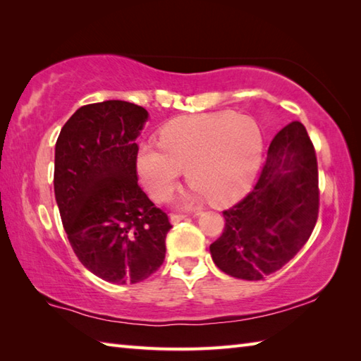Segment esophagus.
Instances as JSON below:
<instances>
[{
  "label": "esophagus",
  "instance_id": "obj_1",
  "mask_svg": "<svg viewBox=\"0 0 361 361\" xmlns=\"http://www.w3.org/2000/svg\"><path fill=\"white\" fill-rule=\"evenodd\" d=\"M186 216L185 214H171V221L175 225V224H180L181 220H185Z\"/></svg>",
  "mask_w": 361,
  "mask_h": 361
}]
</instances>
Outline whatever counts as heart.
Listing matches in <instances>:
<instances>
[{"label":"heart","mask_w":361,"mask_h":361,"mask_svg":"<svg viewBox=\"0 0 361 361\" xmlns=\"http://www.w3.org/2000/svg\"><path fill=\"white\" fill-rule=\"evenodd\" d=\"M159 143L137 150V172L157 202L172 195L188 169L192 197L228 203L255 180L262 159L264 137L257 122L235 111L180 116L159 133Z\"/></svg>","instance_id":"heart-1"}]
</instances>
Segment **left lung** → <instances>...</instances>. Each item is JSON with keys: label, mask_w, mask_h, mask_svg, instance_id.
<instances>
[{"label": "left lung", "mask_w": 361, "mask_h": 361, "mask_svg": "<svg viewBox=\"0 0 361 361\" xmlns=\"http://www.w3.org/2000/svg\"><path fill=\"white\" fill-rule=\"evenodd\" d=\"M318 209L315 147L293 121L274 136L251 192L224 211L225 229L209 247L214 264L237 279H264L304 247Z\"/></svg>", "instance_id": "1"}]
</instances>
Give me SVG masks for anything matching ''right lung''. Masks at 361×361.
I'll return each mask as SVG.
<instances>
[{"instance_id": "add662e5", "label": "right lung", "mask_w": 361, "mask_h": 361, "mask_svg": "<svg viewBox=\"0 0 361 361\" xmlns=\"http://www.w3.org/2000/svg\"><path fill=\"white\" fill-rule=\"evenodd\" d=\"M149 113L126 101L83 105L56 142L54 192L71 248L106 282L136 283L163 265L167 214L137 185L136 137Z\"/></svg>"}]
</instances>
